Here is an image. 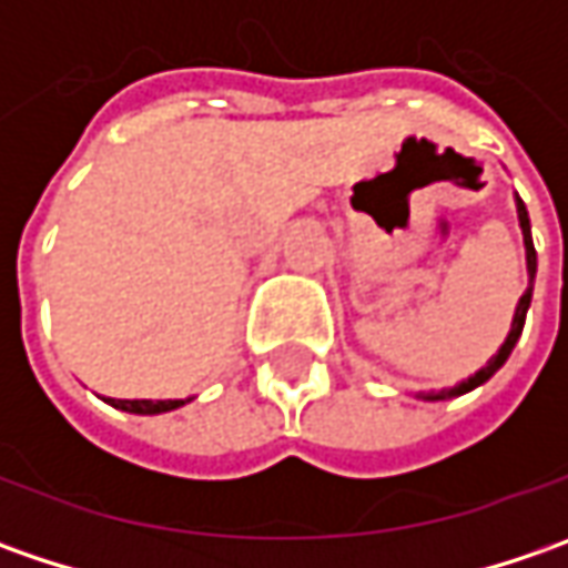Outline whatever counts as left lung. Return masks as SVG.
I'll return each mask as SVG.
<instances>
[{"mask_svg": "<svg viewBox=\"0 0 568 568\" xmlns=\"http://www.w3.org/2000/svg\"><path fill=\"white\" fill-rule=\"evenodd\" d=\"M515 207H518V224H521V236H525V258H528V287H525V294L518 300V306H515V316H513V328H509V335L503 341V347L493 354L490 361L484 369H477L474 376L468 379H462L458 385H452V388H443V392H426L420 395L424 402H446V398H458V395H465L470 388H477V385H484V382L490 379L493 373L503 366V363L509 361V354H513V347L521 338V328H525V316H528V306H531V291H535V274H537V252L535 243H531V221H528V207L525 202L515 195Z\"/></svg>", "mask_w": 568, "mask_h": 568, "instance_id": "8db88e82", "label": "left lung"}]
</instances>
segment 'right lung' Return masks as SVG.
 <instances>
[{"label":"right lung","instance_id":"1","mask_svg":"<svg viewBox=\"0 0 568 568\" xmlns=\"http://www.w3.org/2000/svg\"><path fill=\"white\" fill-rule=\"evenodd\" d=\"M113 407H120V410H129V414H166V410H176V407H183L186 402H180V398H166V402H122V398H110Z\"/></svg>","mask_w":568,"mask_h":568}]
</instances>
